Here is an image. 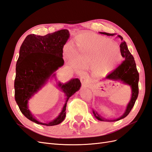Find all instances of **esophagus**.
Returning <instances> with one entry per match:
<instances>
[{
    "instance_id": "34e87169",
    "label": "esophagus",
    "mask_w": 152,
    "mask_h": 152,
    "mask_svg": "<svg viewBox=\"0 0 152 152\" xmlns=\"http://www.w3.org/2000/svg\"><path fill=\"white\" fill-rule=\"evenodd\" d=\"M80 81L81 83L83 85H86V86H90L91 85V81L90 78L87 76H83L80 78Z\"/></svg>"
}]
</instances>
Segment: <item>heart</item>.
Wrapping results in <instances>:
<instances>
[{"label": "heart", "instance_id": "b5f03b06", "mask_svg": "<svg viewBox=\"0 0 152 152\" xmlns=\"http://www.w3.org/2000/svg\"><path fill=\"white\" fill-rule=\"evenodd\" d=\"M75 50L76 55L70 49L66 52L72 67L76 71L89 67L94 76L107 75L123 58L118 45L109 39L92 33L77 37Z\"/></svg>", "mask_w": 152, "mask_h": 152}]
</instances>
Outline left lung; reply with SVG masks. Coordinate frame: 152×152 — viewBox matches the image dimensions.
<instances>
[{
  "mask_svg": "<svg viewBox=\"0 0 152 152\" xmlns=\"http://www.w3.org/2000/svg\"><path fill=\"white\" fill-rule=\"evenodd\" d=\"M100 33L106 34L107 36H114L115 34V33L110 34L103 32H100ZM118 36L119 38H120L121 40V43L120 44V51L121 53L122 56L124 58V60H123L122 63L121 64L115 69H114L113 71L110 72L108 75H107L106 78L115 80H121L124 83L130 85L132 91V94L131 99L129 103L128 104L126 111L124 113V114L121 117H120L119 118L114 120L105 119V121H119L127 116L128 114L130 112L132 108H133L139 94L138 82L139 76L137 67H136L134 58L132 55V54L129 51V50H128L127 45L125 41L123 40V37L121 35ZM93 114H94V116L98 120L104 121V119H103L102 117L98 114L97 112H94V110H93Z\"/></svg>",
  "mask_w": 152,
  "mask_h": 152,
  "instance_id": "obj_1",
  "label": "left lung"
}]
</instances>
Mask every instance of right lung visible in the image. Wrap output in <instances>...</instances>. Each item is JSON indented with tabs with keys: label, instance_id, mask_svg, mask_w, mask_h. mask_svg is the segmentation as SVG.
Masks as SVG:
<instances>
[{
	"label": "right lung",
	"instance_id": "right-lung-1",
	"mask_svg": "<svg viewBox=\"0 0 152 152\" xmlns=\"http://www.w3.org/2000/svg\"><path fill=\"white\" fill-rule=\"evenodd\" d=\"M69 37L67 29H61L45 36L29 34L20 47L16 65L15 98L22 113L35 123L54 126L63 121L69 98L81 87V82L77 78L64 85L58 84L65 93L67 99L60 115L51 122L38 121L28 109V100L41 88L52 74L64 65L63 48Z\"/></svg>",
	"mask_w": 152,
	"mask_h": 152
}]
</instances>
